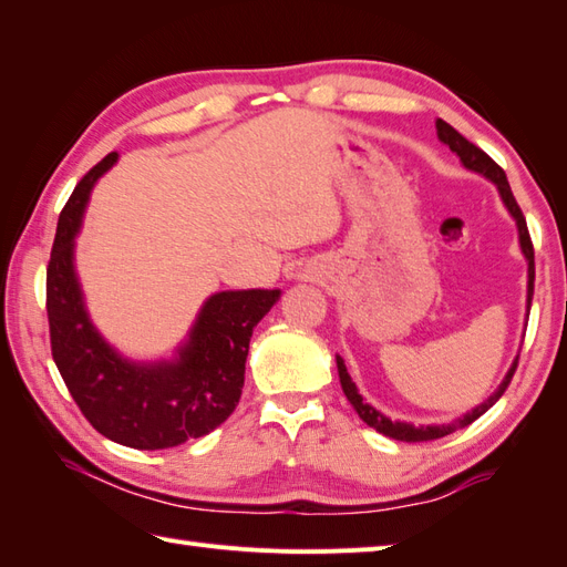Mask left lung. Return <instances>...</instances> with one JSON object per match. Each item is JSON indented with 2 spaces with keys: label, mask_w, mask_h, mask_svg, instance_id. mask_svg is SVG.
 Returning a JSON list of instances; mask_svg holds the SVG:
<instances>
[{
  "label": "left lung",
  "mask_w": 567,
  "mask_h": 567,
  "mask_svg": "<svg viewBox=\"0 0 567 567\" xmlns=\"http://www.w3.org/2000/svg\"><path fill=\"white\" fill-rule=\"evenodd\" d=\"M436 135H439V141H442L444 145H449V147L454 150V153L461 157L465 169L483 174L485 179H489V182H493V184L497 186V192H499V196H502V204L507 206V210L512 213V218L517 220L519 245H522V251H524L526 261H529V293H526V308H532V296H534V245H532V237H529V228H526L524 213H522V208H519V204H517V198H514L512 188H509L505 169H502V167L497 165V162H495L493 157H489L487 153H483L481 147L473 145L471 141H465V137L454 128V125H449V123L442 121V118L436 121ZM517 363H519V357L514 359L512 369H509L507 375H505V381L499 383V388L483 402V405H477L475 410L465 412L463 417H458L456 422H451V424H432V426H414V424H410V422H393V420H388L385 414H381L379 410L371 408L369 402H363V398L359 395V390H357L354 381H351V375L347 373V367H344L342 357H337V371H339V383H342V390H344L347 400L351 402V408H354V410L359 412V417H361L363 422H367L369 426H373L375 432H381V434H385V436H390V439H398V442H410V444H414V442H432V439H442V436H446V434H451V432L463 430V426L473 424L477 417H481V414H485L489 408L495 405V402L502 398V393H505L509 381H512L514 371H517Z\"/></svg>",
  "instance_id": "8db88e82"
}]
</instances>
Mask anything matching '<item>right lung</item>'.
Returning <instances> with one entry per match:
<instances>
[{"label": "right lung", "instance_id": "add662e5", "mask_svg": "<svg viewBox=\"0 0 567 567\" xmlns=\"http://www.w3.org/2000/svg\"><path fill=\"white\" fill-rule=\"evenodd\" d=\"M116 159L111 153L86 172L60 213L45 274L50 349L72 400L99 434L131 449H172L230 417L243 395L251 332L281 291L251 288L210 296L177 359H123L86 316L74 274V235L86 200Z\"/></svg>", "mask_w": 567, "mask_h": 567}]
</instances>
